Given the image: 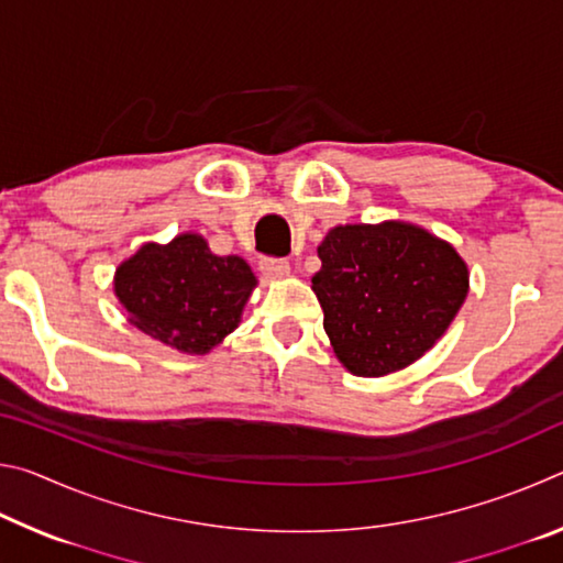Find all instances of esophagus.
Segmentation results:
<instances>
[{
	"label": "esophagus",
	"mask_w": 563,
	"mask_h": 563,
	"mask_svg": "<svg viewBox=\"0 0 563 563\" xmlns=\"http://www.w3.org/2000/svg\"><path fill=\"white\" fill-rule=\"evenodd\" d=\"M261 273L268 280H280L290 273V263L283 261V258H263L261 261Z\"/></svg>",
	"instance_id": "34e87169"
}]
</instances>
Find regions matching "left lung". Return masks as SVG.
<instances>
[{"label": "left lung", "instance_id": "left-lung-1", "mask_svg": "<svg viewBox=\"0 0 563 563\" xmlns=\"http://www.w3.org/2000/svg\"><path fill=\"white\" fill-rule=\"evenodd\" d=\"M312 292L332 352L347 373L385 377L434 347L470 292L452 243L407 221L330 228Z\"/></svg>", "mask_w": 563, "mask_h": 563}]
</instances>
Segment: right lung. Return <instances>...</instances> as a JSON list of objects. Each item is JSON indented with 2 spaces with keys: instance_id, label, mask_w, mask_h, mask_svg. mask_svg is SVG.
Masks as SVG:
<instances>
[{
  "instance_id": "obj_1",
  "label": "right lung",
  "mask_w": 563,
  "mask_h": 563,
  "mask_svg": "<svg viewBox=\"0 0 563 563\" xmlns=\"http://www.w3.org/2000/svg\"><path fill=\"white\" fill-rule=\"evenodd\" d=\"M255 285L241 255H216L194 231L144 243L113 273V295L131 325L184 355L221 345L241 325Z\"/></svg>"
}]
</instances>
